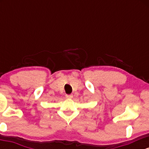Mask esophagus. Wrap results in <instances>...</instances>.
<instances>
[{"label": "esophagus", "instance_id": "esophagus-1", "mask_svg": "<svg viewBox=\"0 0 149 149\" xmlns=\"http://www.w3.org/2000/svg\"><path fill=\"white\" fill-rule=\"evenodd\" d=\"M66 97L67 99H71V98H73V95H66Z\"/></svg>", "mask_w": 149, "mask_h": 149}]
</instances>
